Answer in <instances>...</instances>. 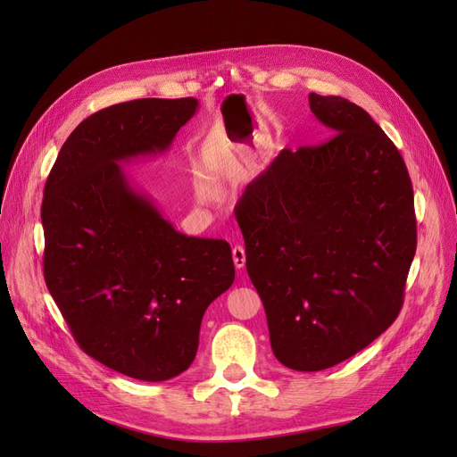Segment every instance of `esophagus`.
<instances>
[{"mask_svg":"<svg viewBox=\"0 0 457 457\" xmlns=\"http://www.w3.org/2000/svg\"><path fill=\"white\" fill-rule=\"evenodd\" d=\"M232 261H234V267H237L238 270H242L245 267V252L242 245L232 247Z\"/></svg>","mask_w":457,"mask_h":457,"instance_id":"1","label":"esophagus"}]
</instances>
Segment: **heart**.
Wrapping results in <instances>:
<instances>
[{"label":"heart","instance_id":"heart-1","mask_svg":"<svg viewBox=\"0 0 457 457\" xmlns=\"http://www.w3.org/2000/svg\"><path fill=\"white\" fill-rule=\"evenodd\" d=\"M205 170H207V175L198 170L192 171L190 185H192V192H195V196L200 204H212L217 200V187L220 185V181H223L225 170L223 165L213 160H207Z\"/></svg>","mask_w":457,"mask_h":457}]
</instances>
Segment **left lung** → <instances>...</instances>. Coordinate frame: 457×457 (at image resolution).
<instances>
[{"mask_svg": "<svg viewBox=\"0 0 457 457\" xmlns=\"http://www.w3.org/2000/svg\"><path fill=\"white\" fill-rule=\"evenodd\" d=\"M309 104L329 139L284 148L237 205L272 353L297 371L347 361L396 320L418 244L393 141L343 96Z\"/></svg>", "mask_w": 457, "mask_h": 457, "instance_id": "8db88e82", "label": "left lung"}]
</instances>
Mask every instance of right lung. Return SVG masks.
<instances>
[{
    "label": "right lung",
    "mask_w": 457,
    "mask_h": 457,
    "mask_svg": "<svg viewBox=\"0 0 457 457\" xmlns=\"http://www.w3.org/2000/svg\"><path fill=\"white\" fill-rule=\"evenodd\" d=\"M198 101L137 99L71 133L41 204L44 276L84 353L141 381L188 370L210 303L234 282L230 245L177 232L121 162L162 154Z\"/></svg>",
    "instance_id": "obj_1"
}]
</instances>
